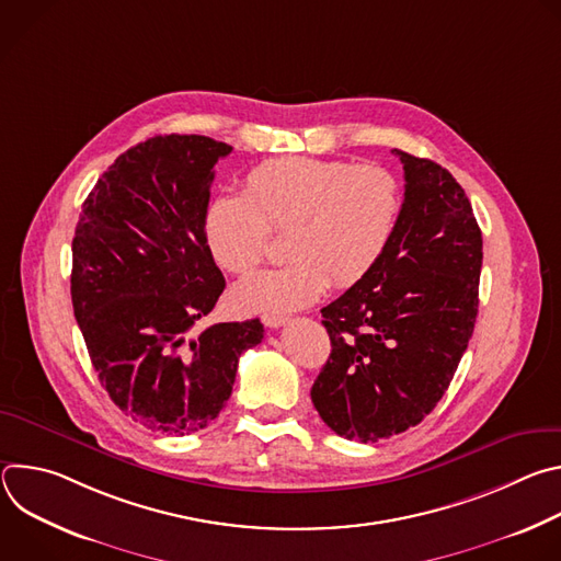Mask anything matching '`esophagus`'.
Here are the masks:
<instances>
[{
    "label": "esophagus",
    "mask_w": 561,
    "mask_h": 561,
    "mask_svg": "<svg viewBox=\"0 0 561 561\" xmlns=\"http://www.w3.org/2000/svg\"><path fill=\"white\" fill-rule=\"evenodd\" d=\"M262 322H264V327H268V329H279V327H284V324L288 322V317L275 314V312H266V314L262 317Z\"/></svg>",
    "instance_id": "esophagus-1"
}]
</instances>
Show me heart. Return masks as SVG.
Instances as JSON below:
<instances>
[{
  "mask_svg": "<svg viewBox=\"0 0 561 561\" xmlns=\"http://www.w3.org/2000/svg\"><path fill=\"white\" fill-rule=\"evenodd\" d=\"M402 184L379 164L279 157L247 175V193H219L204 215V237L219 268L247 275L288 232V264L232 290L239 310H297L359 284L383 257L402 215Z\"/></svg>",
  "mask_w": 561,
  "mask_h": 561,
  "instance_id": "b5f03b06",
  "label": "heart"
}]
</instances>
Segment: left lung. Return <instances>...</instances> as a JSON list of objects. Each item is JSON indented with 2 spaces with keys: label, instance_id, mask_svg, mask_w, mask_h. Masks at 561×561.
<instances>
[{
  "label": "left lung",
  "instance_id": "8db88e82",
  "mask_svg": "<svg viewBox=\"0 0 561 561\" xmlns=\"http://www.w3.org/2000/svg\"><path fill=\"white\" fill-rule=\"evenodd\" d=\"M404 164V204L379 264L322 308L331 357L310 399L331 431L364 444L417 426L446 392L474 329L482 230L455 178Z\"/></svg>",
  "mask_w": 561,
  "mask_h": 561
}]
</instances>
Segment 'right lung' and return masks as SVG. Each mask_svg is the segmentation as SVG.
<instances>
[{
	"mask_svg": "<svg viewBox=\"0 0 561 561\" xmlns=\"http://www.w3.org/2000/svg\"><path fill=\"white\" fill-rule=\"evenodd\" d=\"M230 150L204 135H154L115 159L75 228L79 331L113 404L150 431L208 426L232 392L239 355L264 340L260 319L193 331L226 286L204 215L213 169Z\"/></svg>",
	"mask_w": 561,
	"mask_h": 561,
	"instance_id": "add662e5",
	"label": "right lung"
}]
</instances>
